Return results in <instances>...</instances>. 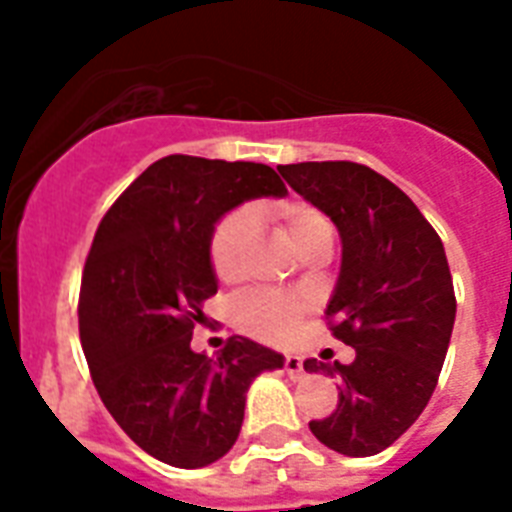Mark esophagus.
Here are the masks:
<instances>
[{
	"mask_svg": "<svg viewBox=\"0 0 512 512\" xmlns=\"http://www.w3.org/2000/svg\"><path fill=\"white\" fill-rule=\"evenodd\" d=\"M284 369H287V374L292 377V380H300L305 374V366H303V358L300 356H287L284 358Z\"/></svg>",
	"mask_w": 512,
	"mask_h": 512,
	"instance_id": "obj_1",
	"label": "esophagus"
}]
</instances>
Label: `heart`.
Listing matches in <instances>:
<instances>
[{
  "mask_svg": "<svg viewBox=\"0 0 512 512\" xmlns=\"http://www.w3.org/2000/svg\"><path fill=\"white\" fill-rule=\"evenodd\" d=\"M271 212L297 255H305L308 249L332 241L327 217L305 201H279V204H273ZM252 239H255V217L247 209H233L215 225L212 239H209V263H212L217 279H239ZM305 311H308V305L297 297L247 295L236 303L233 319H236V327L244 329L247 335L268 342H284L295 335Z\"/></svg>",
  "mask_w": 512,
  "mask_h": 512,
  "instance_id": "obj_1",
  "label": "heart"
}]
</instances>
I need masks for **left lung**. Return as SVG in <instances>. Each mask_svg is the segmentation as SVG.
I'll use <instances>...</instances> for the list:
<instances>
[{
	"label": "left lung",
	"mask_w": 512,
	"mask_h": 512,
	"mask_svg": "<svg viewBox=\"0 0 512 512\" xmlns=\"http://www.w3.org/2000/svg\"><path fill=\"white\" fill-rule=\"evenodd\" d=\"M279 172L340 231L327 319L356 350L353 364H303L340 382L335 412L308 425L329 449L372 457L412 428L436 390L457 313L444 244L414 201L364 164L303 162Z\"/></svg>",
	"instance_id": "obj_1"
}]
</instances>
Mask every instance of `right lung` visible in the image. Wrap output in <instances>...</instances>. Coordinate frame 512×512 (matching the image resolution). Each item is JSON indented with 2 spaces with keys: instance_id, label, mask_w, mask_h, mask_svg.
I'll return each mask as SVG.
<instances>
[{
  "instance_id": "1",
  "label": "right lung",
  "mask_w": 512,
  "mask_h": 512,
  "mask_svg": "<svg viewBox=\"0 0 512 512\" xmlns=\"http://www.w3.org/2000/svg\"><path fill=\"white\" fill-rule=\"evenodd\" d=\"M287 188L268 164L164 156L114 201L84 263L79 337L119 428L172 468L228 454L247 390L284 356L233 335L215 358L191 350L201 305L217 292L209 239L217 220Z\"/></svg>"
}]
</instances>
